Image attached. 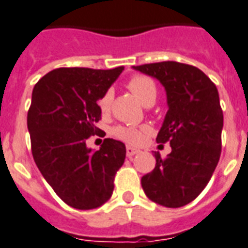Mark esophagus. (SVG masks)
I'll use <instances>...</instances> for the list:
<instances>
[{
    "instance_id": "34e87169",
    "label": "esophagus",
    "mask_w": 248,
    "mask_h": 248,
    "mask_svg": "<svg viewBox=\"0 0 248 248\" xmlns=\"http://www.w3.org/2000/svg\"><path fill=\"white\" fill-rule=\"evenodd\" d=\"M139 152H140V149L138 148H133V147H127V156L131 159L132 156L138 155Z\"/></svg>"
}]
</instances>
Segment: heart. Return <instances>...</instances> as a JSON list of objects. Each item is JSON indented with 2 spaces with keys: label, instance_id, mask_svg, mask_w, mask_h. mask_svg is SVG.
Returning <instances> with one entry per match:
<instances>
[{
  "label": "heart",
  "instance_id": "b5f03b06",
  "mask_svg": "<svg viewBox=\"0 0 248 248\" xmlns=\"http://www.w3.org/2000/svg\"><path fill=\"white\" fill-rule=\"evenodd\" d=\"M127 88L147 107L154 105V103L156 101L157 88H156V84L154 82V80L149 78L148 76L136 75V76L131 77L127 82ZM110 103H112V91H107L99 100V108L101 109V112H107L109 109ZM144 132H145L144 127L135 128L124 127V125H117L112 131V133L115 135L116 138L131 144L139 143L143 139Z\"/></svg>",
  "mask_w": 248,
  "mask_h": 248
}]
</instances>
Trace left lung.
Returning <instances> with one entry per match:
<instances>
[{
	"label": "left lung",
	"mask_w": 248,
	"mask_h": 248,
	"mask_svg": "<svg viewBox=\"0 0 248 248\" xmlns=\"http://www.w3.org/2000/svg\"><path fill=\"white\" fill-rule=\"evenodd\" d=\"M166 88L168 110L157 143H170L171 154L141 177L152 202L168 208L188 204L205 188L222 152L223 110L215 84L196 66L163 61L133 66Z\"/></svg>",
	"instance_id": "obj_1"
}]
</instances>
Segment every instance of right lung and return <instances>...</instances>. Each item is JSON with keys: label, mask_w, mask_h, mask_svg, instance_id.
I'll list each match as a JSON object with an SVG mask.
<instances>
[{"label": "right lung", "mask_w": 248, "mask_h": 248, "mask_svg": "<svg viewBox=\"0 0 248 248\" xmlns=\"http://www.w3.org/2000/svg\"><path fill=\"white\" fill-rule=\"evenodd\" d=\"M59 68L40 78L28 110L31 155L60 199L77 210H93L109 200L116 172L125 160V145L104 139L99 151L87 147L103 133L99 100L123 72Z\"/></svg>", "instance_id": "obj_1"}]
</instances>
